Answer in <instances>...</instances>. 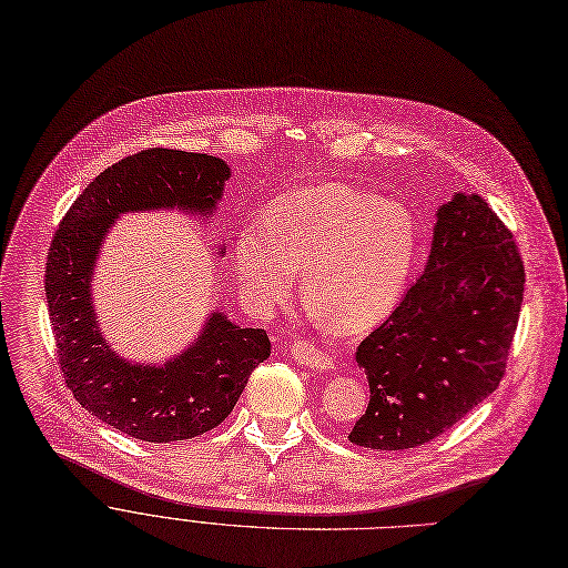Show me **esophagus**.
<instances>
[{"label": "esophagus", "instance_id": "esophagus-1", "mask_svg": "<svg viewBox=\"0 0 568 568\" xmlns=\"http://www.w3.org/2000/svg\"><path fill=\"white\" fill-rule=\"evenodd\" d=\"M290 352H292V359L304 364V366H311V368H317V371H326V373L336 368L332 356L320 352V349H317L313 343H308V341H294L292 347H290Z\"/></svg>", "mask_w": 568, "mask_h": 568}]
</instances>
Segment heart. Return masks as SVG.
I'll use <instances>...</instances> for the list:
<instances>
[{
    "instance_id": "b5f03b06",
    "label": "heart",
    "mask_w": 568,
    "mask_h": 568,
    "mask_svg": "<svg viewBox=\"0 0 568 568\" xmlns=\"http://www.w3.org/2000/svg\"><path fill=\"white\" fill-rule=\"evenodd\" d=\"M416 255L405 209L343 184L281 195L236 239V276L253 311L281 304L304 274V302L338 334L364 332L400 300Z\"/></svg>"
}]
</instances>
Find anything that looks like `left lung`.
Here are the masks:
<instances>
[{"label":"left lung","mask_w":568,"mask_h":568,"mask_svg":"<svg viewBox=\"0 0 568 568\" xmlns=\"http://www.w3.org/2000/svg\"><path fill=\"white\" fill-rule=\"evenodd\" d=\"M525 292L514 232L481 195L437 212L424 274L356 347L371 386L349 442L379 452L422 446L501 382Z\"/></svg>","instance_id":"obj_1"}]
</instances>
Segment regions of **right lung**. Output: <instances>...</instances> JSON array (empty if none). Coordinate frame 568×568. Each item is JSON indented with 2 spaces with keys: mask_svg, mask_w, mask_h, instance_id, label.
Returning a JSON list of instances; mask_svg holds the SVG:
<instances>
[{
  "mask_svg": "<svg viewBox=\"0 0 568 568\" xmlns=\"http://www.w3.org/2000/svg\"><path fill=\"white\" fill-rule=\"evenodd\" d=\"M227 176L216 156L142 149L87 184L52 236L45 296L57 364L84 409L135 439L182 442L221 426L248 375L272 354L264 329H242L214 313L179 359L163 368L126 364L101 338L89 302L101 239L119 214L179 206L209 216Z\"/></svg>",
  "mask_w": 568,
  "mask_h": 568,
  "instance_id": "1",
  "label": "right lung"
}]
</instances>
